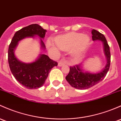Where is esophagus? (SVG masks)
Returning <instances> with one entry per match:
<instances>
[{"label":"esophagus","mask_w":121,"mask_h":121,"mask_svg":"<svg viewBox=\"0 0 121 121\" xmlns=\"http://www.w3.org/2000/svg\"><path fill=\"white\" fill-rule=\"evenodd\" d=\"M65 64H66V62L65 61L61 60V61H60L59 62H58V67H61L62 65H64Z\"/></svg>","instance_id":"34e87169"}]
</instances>
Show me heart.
<instances>
[{"label":"heart","instance_id":"heart-1","mask_svg":"<svg viewBox=\"0 0 121 121\" xmlns=\"http://www.w3.org/2000/svg\"><path fill=\"white\" fill-rule=\"evenodd\" d=\"M90 41L87 35L77 32H71L65 35H61L56 39V43L60 49L70 52L71 56L78 57L85 50ZM50 47L54 48V44L50 40L47 43Z\"/></svg>","mask_w":121,"mask_h":121}]
</instances>
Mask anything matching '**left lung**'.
Here are the masks:
<instances>
[{
    "mask_svg": "<svg viewBox=\"0 0 121 121\" xmlns=\"http://www.w3.org/2000/svg\"><path fill=\"white\" fill-rule=\"evenodd\" d=\"M91 34L93 41L100 40L103 43L104 52L107 59V64L102 71L97 73H93L87 71H84L82 69L81 64L70 67L69 72L65 79L71 86L78 89H87L101 82L106 76L110 68L111 54L110 47L105 36L95 30H91Z\"/></svg>",
    "mask_w": 121,
    "mask_h": 121,
    "instance_id": "8db88e82",
    "label": "left lung"
}]
</instances>
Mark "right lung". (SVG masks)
I'll return each instance as SVG.
<instances>
[{
    "label": "right lung",
    "instance_id": "add662e5",
    "mask_svg": "<svg viewBox=\"0 0 121 121\" xmlns=\"http://www.w3.org/2000/svg\"><path fill=\"white\" fill-rule=\"evenodd\" d=\"M46 31L38 24H31L16 32L9 45L8 61L11 73L19 83L29 89H35L42 86L52 68L58 64L46 54H40L32 63H23L16 57L14 50L20 40L35 36L40 38L41 48L45 50V45L42 39L45 36Z\"/></svg>",
    "mask_w": 121,
    "mask_h": 121
}]
</instances>
